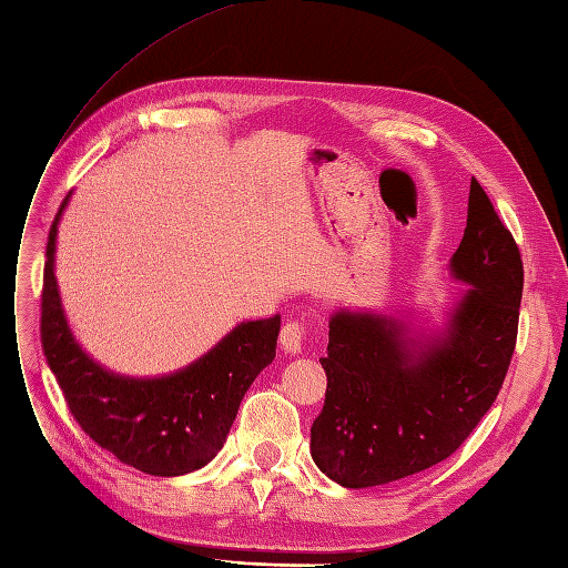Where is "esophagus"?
I'll use <instances>...</instances> for the list:
<instances>
[{
	"label": "esophagus",
	"mask_w": 568,
	"mask_h": 568,
	"mask_svg": "<svg viewBox=\"0 0 568 568\" xmlns=\"http://www.w3.org/2000/svg\"><path fill=\"white\" fill-rule=\"evenodd\" d=\"M304 342V327L297 321H287L281 327V346L287 354H300Z\"/></svg>",
	"instance_id": "obj_1"
}]
</instances>
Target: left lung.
Segmentation results:
<instances>
[{
    "label": "left lung",
    "mask_w": 568,
    "mask_h": 568,
    "mask_svg": "<svg viewBox=\"0 0 568 568\" xmlns=\"http://www.w3.org/2000/svg\"><path fill=\"white\" fill-rule=\"evenodd\" d=\"M450 276L469 287L438 335L413 337L406 321L368 311L333 314L311 457L339 486H382L446 460L503 387L517 344L524 264L477 179Z\"/></svg>",
    "instance_id": "obj_1"
}]
</instances>
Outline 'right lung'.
<instances>
[{"label": "right lung", "mask_w": 568, "mask_h": 568, "mask_svg": "<svg viewBox=\"0 0 568 568\" xmlns=\"http://www.w3.org/2000/svg\"><path fill=\"white\" fill-rule=\"evenodd\" d=\"M47 241L42 349L78 425L120 463L153 477H181L222 450L250 384L276 358L281 316L245 321L186 368L124 377L91 358L72 337L53 276L59 219Z\"/></svg>", "instance_id": "add662e5"}]
</instances>
